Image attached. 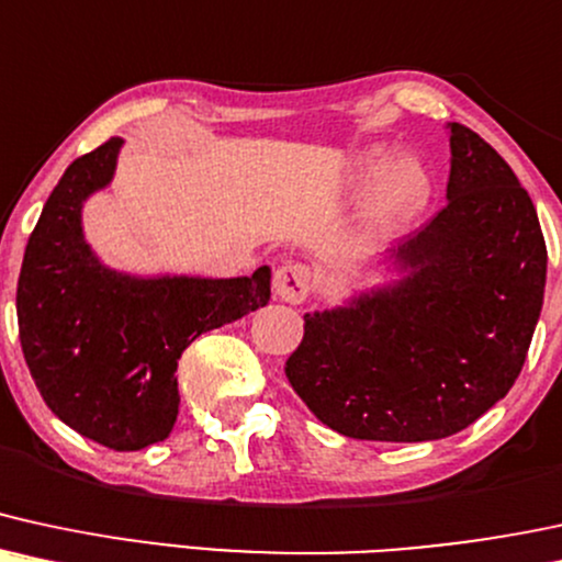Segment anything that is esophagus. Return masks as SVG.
Instances as JSON below:
<instances>
[{"mask_svg":"<svg viewBox=\"0 0 562 562\" xmlns=\"http://www.w3.org/2000/svg\"><path fill=\"white\" fill-rule=\"evenodd\" d=\"M273 289L276 294H279V300L300 305V302L307 300L310 289H313V273H310V268L302 266V262H283V266L276 270Z\"/></svg>","mask_w":562,"mask_h":562,"instance_id":"obj_1","label":"esophagus"}]
</instances>
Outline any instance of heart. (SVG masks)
<instances>
[{
	"instance_id": "b5f03b06",
	"label": "heart",
	"mask_w": 562,
	"mask_h": 562,
	"mask_svg": "<svg viewBox=\"0 0 562 562\" xmlns=\"http://www.w3.org/2000/svg\"><path fill=\"white\" fill-rule=\"evenodd\" d=\"M349 191L368 200V221L379 234H397L428 207L434 176L418 157H400L373 147L362 151L349 176Z\"/></svg>"
}]
</instances>
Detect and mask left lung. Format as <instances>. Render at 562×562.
<instances>
[{
	"label": "left lung",
	"instance_id": "1",
	"mask_svg": "<svg viewBox=\"0 0 562 562\" xmlns=\"http://www.w3.org/2000/svg\"><path fill=\"white\" fill-rule=\"evenodd\" d=\"M450 202L389 252L402 279L307 313L283 368L349 439L452 437L510 392L529 355L547 279L537 210L476 131L450 123Z\"/></svg>",
	"mask_w": 562,
	"mask_h": 562
}]
</instances>
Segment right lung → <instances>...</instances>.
<instances>
[{"mask_svg":"<svg viewBox=\"0 0 562 562\" xmlns=\"http://www.w3.org/2000/svg\"><path fill=\"white\" fill-rule=\"evenodd\" d=\"M121 147L112 136L59 178L25 247L15 307L46 407L81 437L134 452L173 431L183 349L266 307L270 268L241 279H134L104 268L83 239L81 207L112 181Z\"/></svg>","mask_w":562,"mask_h":562,"instance_id":"right-lung-1","label":"right lung"}]
</instances>
